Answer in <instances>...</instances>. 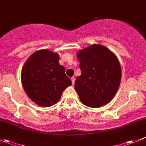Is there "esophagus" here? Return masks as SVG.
<instances>
[{
	"mask_svg": "<svg viewBox=\"0 0 146 146\" xmlns=\"http://www.w3.org/2000/svg\"><path fill=\"white\" fill-rule=\"evenodd\" d=\"M75 80H76L75 78H71V81H72V84H73V85H74L75 84Z\"/></svg>",
	"mask_w": 146,
	"mask_h": 146,
	"instance_id": "34e87169",
	"label": "esophagus"
}]
</instances>
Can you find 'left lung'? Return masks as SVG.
I'll use <instances>...</instances> for the list:
<instances>
[{"label": "left lung", "mask_w": 146, "mask_h": 146, "mask_svg": "<svg viewBox=\"0 0 146 146\" xmlns=\"http://www.w3.org/2000/svg\"><path fill=\"white\" fill-rule=\"evenodd\" d=\"M81 75L75 89L87 107L97 108L109 103L120 85L121 69L117 57L107 47L93 44L77 54Z\"/></svg>", "instance_id": "1"}]
</instances>
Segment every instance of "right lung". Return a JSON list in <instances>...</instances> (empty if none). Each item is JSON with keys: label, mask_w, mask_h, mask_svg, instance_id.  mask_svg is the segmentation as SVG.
I'll return each mask as SVG.
<instances>
[{"label": "right lung", "mask_w": 146, "mask_h": 146, "mask_svg": "<svg viewBox=\"0 0 146 146\" xmlns=\"http://www.w3.org/2000/svg\"><path fill=\"white\" fill-rule=\"evenodd\" d=\"M58 60V54L42 49L32 54L23 66V88L27 96L38 105H54L59 100L64 90L71 85V80Z\"/></svg>", "instance_id": "obj_1"}]
</instances>
